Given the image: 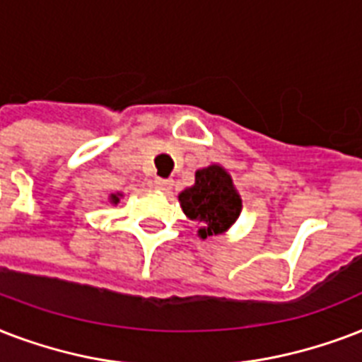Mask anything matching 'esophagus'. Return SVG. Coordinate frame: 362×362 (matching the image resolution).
I'll return each instance as SVG.
<instances>
[{"label": "esophagus", "instance_id": "esophagus-1", "mask_svg": "<svg viewBox=\"0 0 362 362\" xmlns=\"http://www.w3.org/2000/svg\"><path fill=\"white\" fill-rule=\"evenodd\" d=\"M172 181L170 179H160V177H156L155 181H153V187H155L156 190H162V192H168V190L172 189Z\"/></svg>", "mask_w": 362, "mask_h": 362}]
</instances>
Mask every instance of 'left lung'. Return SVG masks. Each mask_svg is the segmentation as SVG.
Instances as JSON below:
<instances>
[{
    "mask_svg": "<svg viewBox=\"0 0 362 362\" xmlns=\"http://www.w3.org/2000/svg\"><path fill=\"white\" fill-rule=\"evenodd\" d=\"M185 215L204 223L198 236H217L228 230L242 213V198L225 168L211 164L194 175V185L179 194Z\"/></svg>",
    "mask_w": 362,
    "mask_h": 362,
    "instance_id": "1",
    "label": "left lung"
}]
</instances>
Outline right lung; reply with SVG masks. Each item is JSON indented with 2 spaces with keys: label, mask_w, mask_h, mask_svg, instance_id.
<instances>
[{
  "label": "right lung",
  "mask_w": 362,
  "mask_h": 362,
  "mask_svg": "<svg viewBox=\"0 0 362 362\" xmlns=\"http://www.w3.org/2000/svg\"><path fill=\"white\" fill-rule=\"evenodd\" d=\"M120 196H122V194H120V192H117V194H111V196H109V200L113 202V204H119Z\"/></svg>",
  "instance_id": "right-lung-1"
}]
</instances>
